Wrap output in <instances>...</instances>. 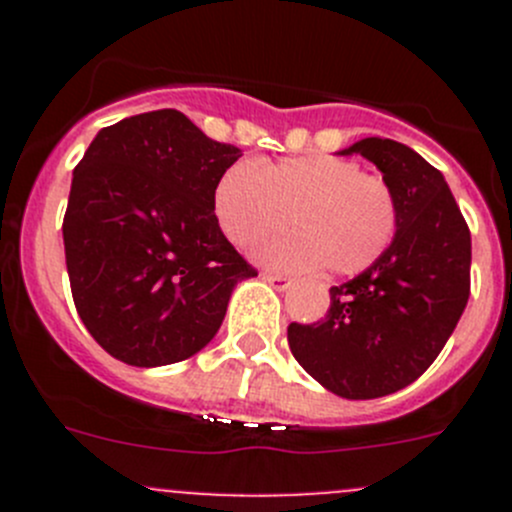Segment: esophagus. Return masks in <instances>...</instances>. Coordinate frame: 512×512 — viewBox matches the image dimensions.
Here are the masks:
<instances>
[{"label": "esophagus", "instance_id": "34e87169", "mask_svg": "<svg viewBox=\"0 0 512 512\" xmlns=\"http://www.w3.org/2000/svg\"><path fill=\"white\" fill-rule=\"evenodd\" d=\"M262 280L270 282V285L275 289H280V292H285V289L292 287V280H289V277H285V275H272V272H262Z\"/></svg>", "mask_w": 512, "mask_h": 512}]
</instances>
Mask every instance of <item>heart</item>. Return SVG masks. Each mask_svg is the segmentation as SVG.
Segmentation results:
<instances>
[{"label": "heart", "mask_w": 512, "mask_h": 512, "mask_svg": "<svg viewBox=\"0 0 512 512\" xmlns=\"http://www.w3.org/2000/svg\"><path fill=\"white\" fill-rule=\"evenodd\" d=\"M215 218L227 240L252 250L287 230L297 235L262 252L267 265L327 267L359 275L386 255L399 232V203L384 178L354 160L309 153L267 163H235L215 188Z\"/></svg>", "instance_id": "b5f03b06"}]
</instances>
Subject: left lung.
Segmentation results:
<instances>
[{
	"label": "left lung",
	"instance_id": "1",
	"mask_svg": "<svg viewBox=\"0 0 512 512\" xmlns=\"http://www.w3.org/2000/svg\"><path fill=\"white\" fill-rule=\"evenodd\" d=\"M361 153L384 173L399 203L394 245L374 267L329 289L322 322L287 327L294 359L344 399H379L433 364L471 294V230L441 170L389 138Z\"/></svg>",
	"mask_w": 512,
	"mask_h": 512
}]
</instances>
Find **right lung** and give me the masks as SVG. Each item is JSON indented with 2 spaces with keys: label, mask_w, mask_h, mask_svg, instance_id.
Returning a JSON list of instances; mask_svg holds the SVG:
<instances>
[{
  "label": "right lung",
  "mask_w": 512,
  "mask_h": 512,
  "mask_svg": "<svg viewBox=\"0 0 512 512\" xmlns=\"http://www.w3.org/2000/svg\"><path fill=\"white\" fill-rule=\"evenodd\" d=\"M240 156L185 113L160 108L101 128L74 168L64 215L71 294L118 361L163 366L200 352L237 282L257 275L213 208Z\"/></svg>",
  "instance_id": "obj_1"
}]
</instances>
